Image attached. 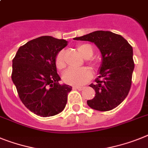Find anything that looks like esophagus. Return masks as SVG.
<instances>
[{
    "instance_id": "1",
    "label": "esophagus",
    "mask_w": 148,
    "mask_h": 148,
    "mask_svg": "<svg viewBox=\"0 0 148 148\" xmlns=\"http://www.w3.org/2000/svg\"><path fill=\"white\" fill-rule=\"evenodd\" d=\"M74 89H76L77 90H80V91H82L84 89V87H80V86H74Z\"/></svg>"
}]
</instances>
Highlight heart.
<instances>
[{"label":"heart","instance_id":"obj_1","mask_svg":"<svg viewBox=\"0 0 148 148\" xmlns=\"http://www.w3.org/2000/svg\"><path fill=\"white\" fill-rule=\"evenodd\" d=\"M77 50L84 58L89 59L92 57L93 51L92 47L88 44H80L77 46ZM55 64L57 69L62 70L65 67L64 61V52L60 51L56 56ZM92 77V72L87 67L80 68H70L62 74L63 81L67 84L73 86H81L86 84Z\"/></svg>","mask_w":148,"mask_h":148}]
</instances>
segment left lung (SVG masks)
<instances>
[{
	"mask_svg": "<svg viewBox=\"0 0 148 148\" xmlns=\"http://www.w3.org/2000/svg\"><path fill=\"white\" fill-rule=\"evenodd\" d=\"M74 40L94 43L102 56L99 78L89 85L95 89V95L88 100L87 105L100 111L115 108L126 99L131 88L135 67L132 46L120 34L105 31H96Z\"/></svg>",
	"mask_w": 148,
	"mask_h": 148,
	"instance_id": "left-lung-1",
	"label": "left lung"
}]
</instances>
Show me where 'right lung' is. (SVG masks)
I'll list each match as a JSON object with an SVG mask.
<instances>
[{"instance_id": "obj_1", "label": "right lung", "mask_w": 148, "mask_h": 148, "mask_svg": "<svg viewBox=\"0 0 148 148\" xmlns=\"http://www.w3.org/2000/svg\"><path fill=\"white\" fill-rule=\"evenodd\" d=\"M68 41L42 36L19 47L13 59L12 80L25 106L47 117L62 112L72 87L60 85L55 59Z\"/></svg>"}]
</instances>
